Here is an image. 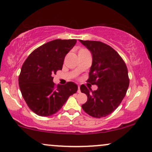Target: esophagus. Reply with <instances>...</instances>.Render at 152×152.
Returning a JSON list of instances; mask_svg holds the SVG:
<instances>
[{
  "mask_svg": "<svg viewBox=\"0 0 152 152\" xmlns=\"http://www.w3.org/2000/svg\"><path fill=\"white\" fill-rule=\"evenodd\" d=\"M78 93H81V90H80V86L78 85V91H77Z\"/></svg>",
  "mask_w": 152,
  "mask_h": 152,
  "instance_id": "esophagus-1",
  "label": "esophagus"
}]
</instances>
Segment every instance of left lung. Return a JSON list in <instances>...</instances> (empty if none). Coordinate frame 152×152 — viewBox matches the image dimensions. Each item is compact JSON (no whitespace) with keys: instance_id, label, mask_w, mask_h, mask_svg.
Returning <instances> with one entry per match:
<instances>
[{"instance_id":"1","label":"left lung","mask_w":152,"mask_h":152,"mask_svg":"<svg viewBox=\"0 0 152 152\" xmlns=\"http://www.w3.org/2000/svg\"><path fill=\"white\" fill-rule=\"evenodd\" d=\"M79 41L92 54V65L87 81L98 86L93 91L81 85V91L88 97L81 107L92 117H105L119 106L126 95L129 85L128 69L119 54L109 45L101 41Z\"/></svg>"}]
</instances>
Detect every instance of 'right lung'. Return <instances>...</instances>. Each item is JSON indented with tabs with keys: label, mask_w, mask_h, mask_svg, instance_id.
Wrapping results in <instances>:
<instances>
[{
	"label": "right lung",
	"mask_w": 152,
	"mask_h": 152,
	"mask_svg": "<svg viewBox=\"0 0 152 152\" xmlns=\"http://www.w3.org/2000/svg\"><path fill=\"white\" fill-rule=\"evenodd\" d=\"M76 39H56L38 47L23 64L18 83L24 100L31 111L49 116L62 108L78 86L74 82L55 87L53 75L61 70L66 55L75 46Z\"/></svg>",
	"instance_id": "right-lung-1"
}]
</instances>
